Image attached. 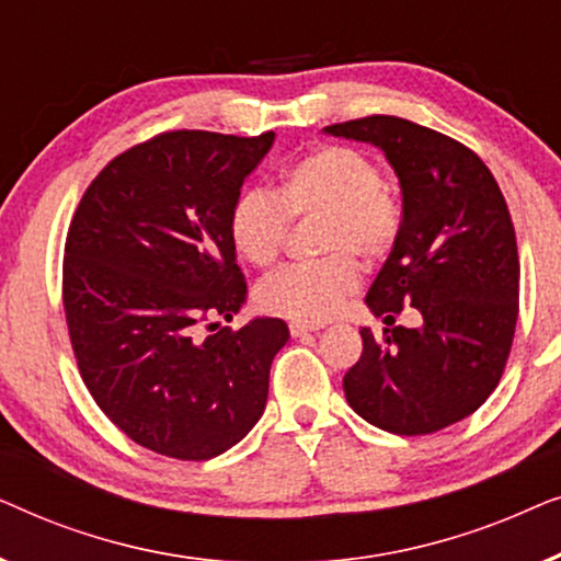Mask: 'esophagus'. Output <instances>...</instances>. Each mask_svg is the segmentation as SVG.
<instances>
[{"instance_id": "34e87169", "label": "esophagus", "mask_w": 561, "mask_h": 561, "mask_svg": "<svg viewBox=\"0 0 561 561\" xmlns=\"http://www.w3.org/2000/svg\"><path fill=\"white\" fill-rule=\"evenodd\" d=\"M288 329H290V336H306L311 332H319L321 327L319 324H306V321H290Z\"/></svg>"}]
</instances>
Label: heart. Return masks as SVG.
Here are the masks:
<instances>
[{
    "label": "heart",
    "mask_w": 561,
    "mask_h": 561,
    "mask_svg": "<svg viewBox=\"0 0 561 561\" xmlns=\"http://www.w3.org/2000/svg\"><path fill=\"white\" fill-rule=\"evenodd\" d=\"M324 217L321 263L286 265L257 286L267 313L306 324L334 317L355 294L359 273L350 255L382 257L401 232V204L382 186L380 168L350 145H324L294 160L278 188H248L229 211V237L248 263L278 260L290 219Z\"/></svg>",
    "instance_id": "1"
}]
</instances>
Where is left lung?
<instances>
[{
    "instance_id": "obj_1",
    "label": "left lung",
    "mask_w": 561,
    "mask_h": 561,
    "mask_svg": "<svg viewBox=\"0 0 561 561\" xmlns=\"http://www.w3.org/2000/svg\"><path fill=\"white\" fill-rule=\"evenodd\" d=\"M324 133L370 142L393 165L401 232L365 301L386 324L403 306L421 313V327L382 340L359 329L344 396L390 434H434L488 401L511 355L520 267L508 204L470 148L416 122L373 114Z\"/></svg>"
}]
</instances>
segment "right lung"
Wrapping results in <instances>:
<instances>
[{
    "label": "right lung",
    "instance_id": "obj_1",
    "mask_svg": "<svg viewBox=\"0 0 561 561\" xmlns=\"http://www.w3.org/2000/svg\"><path fill=\"white\" fill-rule=\"evenodd\" d=\"M273 140L156 135L91 181L68 227L64 309L81 378L106 419L158 455L217 457L265 411L286 321L198 327L232 321L248 298L229 211Z\"/></svg>",
    "mask_w": 561,
    "mask_h": 561
}]
</instances>
